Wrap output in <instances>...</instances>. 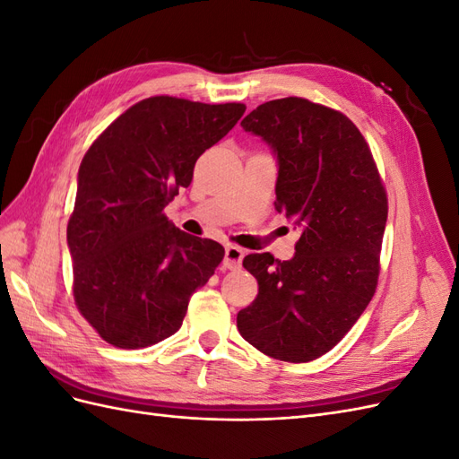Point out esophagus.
<instances>
[{
    "label": "esophagus",
    "instance_id": "34e87169",
    "mask_svg": "<svg viewBox=\"0 0 459 459\" xmlns=\"http://www.w3.org/2000/svg\"><path fill=\"white\" fill-rule=\"evenodd\" d=\"M243 256H245L243 248L235 247V245H228L226 247V255H224V266L228 270H238L241 266Z\"/></svg>",
    "mask_w": 459,
    "mask_h": 459
}]
</instances>
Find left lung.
Returning a JSON list of instances; mask_svg holds the SVG:
<instances>
[{"instance_id":"obj_1","label":"left lung","mask_w":459,"mask_h":459,"mask_svg":"<svg viewBox=\"0 0 459 459\" xmlns=\"http://www.w3.org/2000/svg\"><path fill=\"white\" fill-rule=\"evenodd\" d=\"M241 126L273 149L275 211L302 233L290 260L245 256L258 295L238 314V329L266 356L310 362L351 331L375 293L386 193L364 135L339 110L283 97Z\"/></svg>"}]
</instances>
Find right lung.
Wrapping results in <instances>:
<instances>
[{"mask_svg": "<svg viewBox=\"0 0 459 459\" xmlns=\"http://www.w3.org/2000/svg\"><path fill=\"white\" fill-rule=\"evenodd\" d=\"M157 95L130 107L82 159L66 228L80 314L118 349H145L182 327L187 304L224 258L164 216L206 149L245 113Z\"/></svg>", "mask_w": 459, "mask_h": 459, "instance_id": "1", "label": "right lung"}]
</instances>
